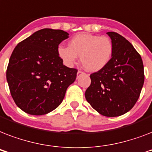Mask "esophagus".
Returning a JSON list of instances; mask_svg holds the SVG:
<instances>
[{
  "label": "esophagus",
  "instance_id": "1",
  "mask_svg": "<svg viewBox=\"0 0 152 152\" xmlns=\"http://www.w3.org/2000/svg\"><path fill=\"white\" fill-rule=\"evenodd\" d=\"M82 73H83V72L80 71V70H79L78 72H77V76H80V74H82Z\"/></svg>",
  "mask_w": 152,
  "mask_h": 152
}]
</instances>
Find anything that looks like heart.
Masks as SVG:
<instances>
[{
  "instance_id": "b5f03b06",
  "label": "heart",
  "mask_w": 152,
  "mask_h": 152,
  "mask_svg": "<svg viewBox=\"0 0 152 152\" xmlns=\"http://www.w3.org/2000/svg\"><path fill=\"white\" fill-rule=\"evenodd\" d=\"M113 44L108 37L83 33L76 34L69 42V46H59L57 53L67 66L72 67L80 57L83 67L89 72H98L110 61Z\"/></svg>"
}]
</instances>
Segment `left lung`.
Masks as SVG:
<instances>
[{
    "label": "left lung",
    "mask_w": 152,
    "mask_h": 152,
    "mask_svg": "<svg viewBox=\"0 0 152 152\" xmlns=\"http://www.w3.org/2000/svg\"><path fill=\"white\" fill-rule=\"evenodd\" d=\"M113 55L104 69L91 74L85 98L100 114L118 117L134 106L144 82V64L132 44L116 32H107Z\"/></svg>",
    "instance_id": "left-lung-1"
}]
</instances>
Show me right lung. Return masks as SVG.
<instances>
[{"label":"right lung","mask_w":152,"mask_h":152,"mask_svg":"<svg viewBox=\"0 0 152 152\" xmlns=\"http://www.w3.org/2000/svg\"><path fill=\"white\" fill-rule=\"evenodd\" d=\"M69 33L44 28L20 42L8 62L6 78L16 106L31 115H43L57 108L77 69L68 68L57 49Z\"/></svg>","instance_id":"obj_1"}]
</instances>
